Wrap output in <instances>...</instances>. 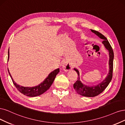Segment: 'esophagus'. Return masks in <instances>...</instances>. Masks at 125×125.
Segmentation results:
<instances>
[{"instance_id":"1","label":"esophagus","mask_w":125,"mask_h":125,"mask_svg":"<svg viewBox=\"0 0 125 125\" xmlns=\"http://www.w3.org/2000/svg\"><path fill=\"white\" fill-rule=\"evenodd\" d=\"M61 65L63 69L65 71H68L72 69V66L71 65H70V64L68 63L66 61H63Z\"/></svg>"}]
</instances>
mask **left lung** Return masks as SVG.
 <instances>
[{
    "instance_id": "8db88e82",
    "label": "left lung",
    "mask_w": 125,
    "mask_h": 125,
    "mask_svg": "<svg viewBox=\"0 0 125 125\" xmlns=\"http://www.w3.org/2000/svg\"><path fill=\"white\" fill-rule=\"evenodd\" d=\"M91 31L96 35H97L101 39H103L102 43L109 52V72H108L107 77L102 82L99 83L96 86H88L83 84L81 82L79 78V71L74 68V70L77 72L78 75L77 81L74 83V89L78 94L84 96H87V97H94V96L102 93L111 82L113 77V71L114 52L109 42L105 36L99 33V31L93 30H91Z\"/></svg>"
}]
</instances>
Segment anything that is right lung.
<instances>
[{
    "label": "right lung",
    "mask_w": 125,
    "mask_h": 125,
    "mask_svg": "<svg viewBox=\"0 0 125 125\" xmlns=\"http://www.w3.org/2000/svg\"><path fill=\"white\" fill-rule=\"evenodd\" d=\"M9 51H8V61L9 60ZM8 71L9 74L12 80L13 84H14L15 87L17 88V89L22 94L29 96H31V97L41 95L42 94H43L44 92H46L48 89H49V88L51 86V84L53 83L56 76H57V75L60 72L59 68H58V69H56L54 71H52L51 73H50L49 74V75L48 76V77L45 79V80H44L42 83H40L39 85L37 86L33 87H25L20 86L17 83H16L13 80L12 77L8 69Z\"/></svg>",
    "instance_id": "1"
}]
</instances>
